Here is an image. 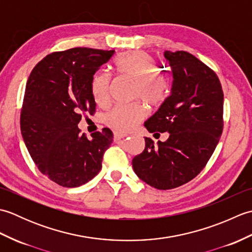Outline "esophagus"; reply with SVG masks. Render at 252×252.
I'll use <instances>...</instances> for the list:
<instances>
[{
  "mask_svg": "<svg viewBox=\"0 0 252 252\" xmlns=\"http://www.w3.org/2000/svg\"><path fill=\"white\" fill-rule=\"evenodd\" d=\"M127 137V134L126 133H122V132H114V138H115V142H119L120 140H123V138Z\"/></svg>",
  "mask_w": 252,
  "mask_h": 252,
  "instance_id": "34e87169",
  "label": "esophagus"
}]
</instances>
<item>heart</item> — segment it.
<instances>
[{
    "instance_id": "1",
    "label": "heart",
    "mask_w": 252,
    "mask_h": 252,
    "mask_svg": "<svg viewBox=\"0 0 252 252\" xmlns=\"http://www.w3.org/2000/svg\"><path fill=\"white\" fill-rule=\"evenodd\" d=\"M156 61L147 53H123L114 61L116 71L121 76L134 80L133 97L142 99L148 106L155 107L165 99L169 93L167 74L156 69ZM110 76L97 72L92 80V92L96 103L106 106L110 100ZM145 109L140 103L117 105L105 117L106 125L119 132L134 129L144 118Z\"/></svg>"
}]
</instances>
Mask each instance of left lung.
Wrapping results in <instances>:
<instances>
[{
    "instance_id": "1",
    "label": "left lung",
    "mask_w": 252,
    "mask_h": 252,
    "mask_svg": "<svg viewBox=\"0 0 252 252\" xmlns=\"http://www.w3.org/2000/svg\"><path fill=\"white\" fill-rule=\"evenodd\" d=\"M172 71L170 95L144 123L148 132H169L165 142L145 137L133 170L157 189H172L199 174L223 131V91L216 72L184 51L164 52Z\"/></svg>"
}]
</instances>
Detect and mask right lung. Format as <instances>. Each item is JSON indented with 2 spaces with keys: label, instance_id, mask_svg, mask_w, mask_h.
<instances>
[{
  "label": "right lung",
  "instance_id": "add662e5",
  "mask_svg": "<svg viewBox=\"0 0 252 252\" xmlns=\"http://www.w3.org/2000/svg\"><path fill=\"white\" fill-rule=\"evenodd\" d=\"M115 51L74 47L36 63L26 85L20 130L42 173L63 187L88 183L101 169L114 135L105 127L88 138L80 133L81 114L95 111L92 80Z\"/></svg>",
  "mask_w": 252,
  "mask_h": 252
}]
</instances>
